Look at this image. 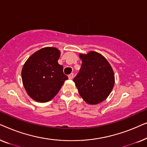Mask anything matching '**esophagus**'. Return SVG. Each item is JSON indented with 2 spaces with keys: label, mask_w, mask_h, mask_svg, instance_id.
Instances as JSON below:
<instances>
[{
  "label": "esophagus",
  "mask_w": 147,
  "mask_h": 147,
  "mask_svg": "<svg viewBox=\"0 0 147 147\" xmlns=\"http://www.w3.org/2000/svg\"><path fill=\"white\" fill-rule=\"evenodd\" d=\"M68 78H69V80H72L74 78V74H70L69 76H68Z\"/></svg>",
  "instance_id": "esophagus-1"
}]
</instances>
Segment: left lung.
Masks as SVG:
<instances>
[{"mask_svg": "<svg viewBox=\"0 0 147 147\" xmlns=\"http://www.w3.org/2000/svg\"><path fill=\"white\" fill-rule=\"evenodd\" d=\"M82 63L74 82L86 103L95 105L105 100L114 88L115 78L107 59L96 51L80 53Z\"/></svg>", "mask_w": 147, "mask_h": 147, "instance_id": "8db88e82", "label": "left lung"}]
</instances>
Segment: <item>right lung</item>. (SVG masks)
<instances>
[{"instance_id": "1", "label": "right lung", "mask_w": 147, "mask_h": 147, "mask_svg": "<svg viewBox=\"0 0 147 147\" xmlns=\"http://www.w3.org/2000/svg\"><path fill=\"white\" fill-rule=\"evenodd\" d=\"M61 52L55 47H43L28 58L21 78L28 95L38 102H47L57 95L68 79L58 63Z\"/></svg>"}]
</instances>
